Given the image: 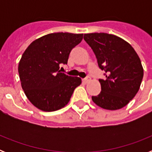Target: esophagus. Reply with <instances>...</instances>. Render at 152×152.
Listing matches in <instances>:
<instances>
[{
  "label": "esophagus",
  "mask_w": 152,
  "mask_h": 152,
  "mask_svg": "<svg viewBox=\"0 0 152 152\" xmlns=\"http://www.w3.org/2000/svg\"><path fill=\"white\" fill-rule=\"evenodd\" d=\"M90 80H91V77H86V78L83 79L82 81L84 83V84H87V83L89 82Z\"/></svg>",
  "instance_id": "obj_1"
}]
</instances>
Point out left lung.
<instances>
[{
	"label": "left lung",
	"instance_id": "left-lung-1",
	"mask_svg": "<svg viewBox=\"0 0 152 152\" xmlns=\"http://www.w3.org/2000/svg\"><path fill=\"white\" fill-rule=\"evenodd\" d=\"M84 39L91 46L106 78L100 79L101 91L92 100L98 107L116 110L135 96L144 71L139 56L131 45L120 37L104 33H87Z\"/></svg>",
	"mask_w": 152,
	"mask_h": 152
}]
</instances>
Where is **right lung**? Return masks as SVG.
Returning <instances> with one entry per match:
<instances>
[{"instance_id": "1", "label": "right lung", "mask_w": 152, "mask_h": 152, "mask_svg": "<svg viewBox=\"0 0 152 152\" xmlns=\"http://www.w3.org/2000/svg\"><path fill=\"white\" fill-rule=\"evenodd\" d=\"M82 39L83 34L49 33L34 40L23 52L18 65L21 86L36 108L45 112L63 108L81 84L80 77L60 72L59 66L68 63L70 52Z\"/></svg>"}]
</instances>
